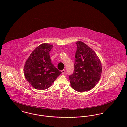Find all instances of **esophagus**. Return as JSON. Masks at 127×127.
Listing matches in <instances>:
<instances>
[{
	"mask_svg": "<svg viewBox=\"0 0 127 127\" xmlns=\"http://www.w3.org/2000/svg\"><path fill=\"white\" fill-rule=\"evenodd\" d=\"M65 70H64V69H63V70H62V74H64L65 73Z\"/></svg>",
	"mask_w": 127,
	"mask_h": 127,
	"instance_id": "34e87169",
	"label": "esophagus"
}]
</instances>
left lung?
<instances>
[{
  "label": "left lung",
  "instance_id": "8db88e82",
  "mask_svg": "<svg viewBox=\"0 0 127 127\" xmlns=\"http://www.w3.org/2000/svg\"><path fill=\"white\" fill-rule=\"evenodd\" d=\"M76 44L74 70L69 77L71 86L79 92L90 91L100 80L101 63L95 52L87 44L80 41Z\"/></svg>",
  "mask_w": 127,
  "mask_h": 127
}]
</instances>
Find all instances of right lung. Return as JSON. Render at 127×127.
I'll return each mask as SVG.
<instances>
[{"instance_id":"obj_1","label":"right lung","mask_w":127,"mask_h":127,"mask_svg":"<svg viewBox=\"0 0 127 127\" xmlns=\"http://www.w3.org/2000/svg\"><path fill=\"white\" fill-rule=\"evenodd\" d=\"M52 45L43 43L32 52L24 66L27 81L34 88L42 90L49 88L62 73L52 64L49 52Z\"/></svg>"}]
</instances>
